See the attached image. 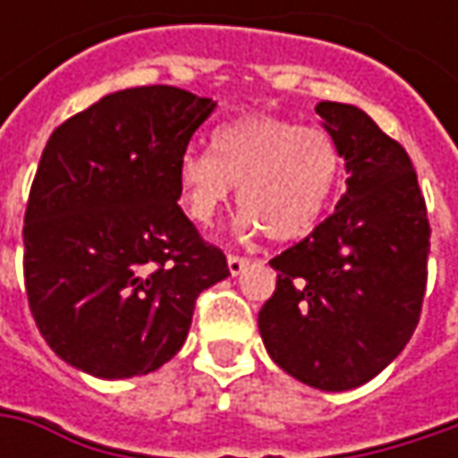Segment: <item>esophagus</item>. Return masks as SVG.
Returning a JSON list of instances; mask_svg holds the SVG:
<instances>
[{
  "label": "esophagus",
  "mask_w": 458,
  "mask_h": 458,
  "mask_svg": "<svg viewBox=\"0 0 458 458\" xmlns=\"http://www.w3.org/2000/svg\"><path fill=\"white\" fill-rule=\"evenodd\" d=\"M226 262H229V273L234 275V277L244 273V267L250 265V259H247V257H237V255H229L226 257Z\"/></svg>",
  "instance_id": "1"
}]
</instances>
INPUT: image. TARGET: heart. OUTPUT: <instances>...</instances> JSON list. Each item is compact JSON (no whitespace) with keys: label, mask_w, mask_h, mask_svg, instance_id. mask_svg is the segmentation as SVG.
I'll list each match as a JSON object with an SVG mask.
<instances>
[{"label":"heart","mask_w":458,"mask_h":458,"mask_svg":"<svg viewBox=\"0 0 458 458\" xmlns=\"http://www.w3.org/2000/svg\"><path fill=\"white\" fill-rule=\"evenodd\" d=\"M342 152L321 127L277 116H242L221 124L211 152H188L178 191L188 216L208 226L237 188L242 234L265 232L273 242L306 237L342 183Z\"/></svg>","instance_id":"b5f03b06"}]
</instances>
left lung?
I'll return each mask as SVG.
<instances>
[{
	"label": "left lung",
	"mask_w": 458,
	"mask_h": 458,
	"mask_svg": "<svg viewBox=\"0 0 458 458\" xmlns=\"http://www.w3.org/2000/svg\"><path fill=\"white\" fill-rule=\"evenodd\" d=\"M339 145L346 193L303 242L270 259L273 298L259 310L270 360L326 393L354 390L411 342L426 293L428 219L408 152L360 106L316 104Z\"/></svg>",
	"instance_id": "left-lung-1"
}]
</instances>
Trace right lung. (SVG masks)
I'll return each instance as SVG.
<instances>
[{"mask_svg":"<svg viewBox=\"0 0 458 458\" xmlns=\"http://www.w3.org/2000/svg\"><path fill=\"white\" fill-rule=\"evenodd\" d=\"M214 109L175 86H140L50 134L25 211V288L47 346L79 372L160 369L199 293L229 277L178 206V165Z\"/></svg>","mask_w":458,"mask_h":458,"instance_id":"add662e5","label":"right lung"}]
</instances>
